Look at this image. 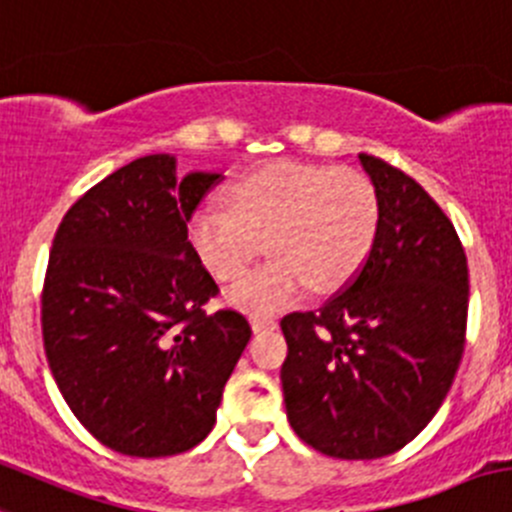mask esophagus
Listing matches in <instances>:
<instances>
[{
  "label": "esophagus",
  "mask_w": 512,
  "mask_h": 512,
  "mask_svg": "<svg viewBox=\"0 0 512 512\" xmlns=\"http://www.w3.org/2000/svg\"><path fill=\"white\" fill-rule=\"evenodd\" d=\"M250 325H252V330H255V332H265V330H275L277 322L272 320V317L255 312V315H250Z\"/></svg>",
  "instance_id": "esophagus-1"
}]
</instances>
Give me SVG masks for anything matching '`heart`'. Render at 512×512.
<instances>
[{
  "label": "heart",
  "mask_w": 512,
  "mask_h": 512,
  "mask_svg": "<svg viewBox=\"0 0 512 512\" xmlns=\"http://www.w3.org/2000/svg\"><path fill=\"white\" fill-rule=\"evenodd\" d=\"M230 205H207L187 235L217 280H235L270 247L272 257L227 290L230 305L270 312L310 282L325 292L345 285L370 255L377 232L375 187L355 170L277 160L230 187Z\"/></svg>",
  "instance_id": "heart-1"
}]
</instances>
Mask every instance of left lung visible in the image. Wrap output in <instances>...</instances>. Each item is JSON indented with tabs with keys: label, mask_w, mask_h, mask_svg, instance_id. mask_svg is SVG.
<instances>
[{
	"label": "left lung",
	"mask_w": 512,
	"mask_h": 512,
	"mask_svg": "<svg viewBox=\"0 0 512 512\" xmlns=\"http://www.w3.org/2000/svg\"><path fill=\"white\" fill-rule=\"evenodd\" d=\"M377 195L372 250L345 290L280 327L297 438L340 460L408 445L448 395L465 350L468 260L453 222L405 172L357 155Z\"/></svg>",
	"instance_id": "8db88e82"
}]
</instances>
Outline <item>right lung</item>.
Wrapping results in <instances>:
<instances>
[{
	"label": "right lung",
	"instance_id": "obj_1",
	"mask_svg": "<svg viewBox=\"0 0 512 512\" xmlns=\"http://www.w3.org/2000/svg\"><path fill=\"white\" fill-rule=\"evenodd\" d=\"M217 180H177L172 155L140 157L84 192L54 235L42 292L49 370L74 418L122 455L202 443L250 342L245 315L205 312L217 285L187 240Z\"/></svg>",
	"mask_w": 512,
	"mask_h": 512
}]
</instances>
